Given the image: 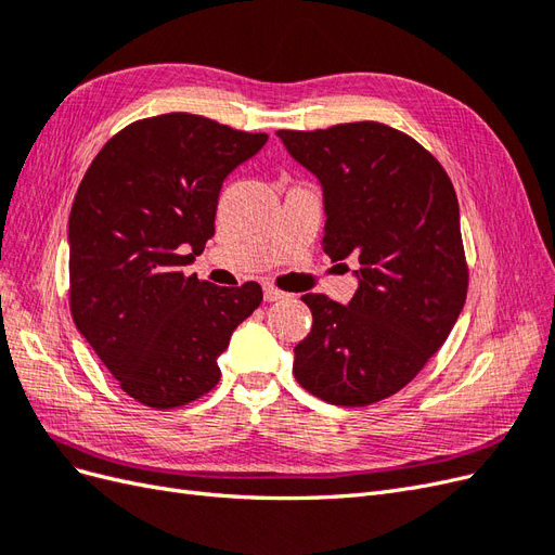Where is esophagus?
Listing matches in <instances>:
<instances>
[{
  "mask_svg": "<svg viewBox=\"0 0 555 555\" xmlns=\"http://www.w3.org/2000/svg\"><path fill=\"white\" fill-rule=\"evenodd\" d=\"M284 296H287V294L280 292L278 287H273V284H266V287H263V298L268 300V304H273V300H280Z\"/></svg>",
  "mask_w": 555,
  "mask_h": 555,
  "instance_id": "obj_1",
  "label": "esophagus"
}]
</instances>
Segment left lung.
Returning a JSON list of instances; mask_svg holds the SVG:
<instances>
[{
    "label": "left lung",
    "mask_w": 555,
    "mask_h": 555,
    "mask_svg": "<svg viewBox=\"0 0 555 555\" xmlns=\"http://www.w3.org/2000/svg\"><path fill=\"white\" fill-rule=\"evenodd\" d=\"M324 192L331 261L359 259L347 306L306 294L312 328L294 375L331 405H373L410 384L465 306L459 198L447 171L408 133L379 122L280 129Z\"/></svg>",
    "instance_id": "8db88e82"
}]
</instances>
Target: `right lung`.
Returning a JSON list of instances; mask_svg holds the SVG:
<instances>
[{
	"instance_id": "add662e5",
	"label": "right lung",
	"mask_w": 555,
	"mask_h": 555,
	"mask_svg": "<svg viewBox=\"0 0 555 555\" xmlns=\"http://www.w3.org/2000/svg\"><path fill=\"white\" fill-rule=\"evenodd\" d=\"M266 133L190 113L131 122L99 150L69 215V304L76 328L120 389L171 410L220 382L231 333L261 287L184 275L215 236L224 178Z\"/></svg>"
}]
</instances>
